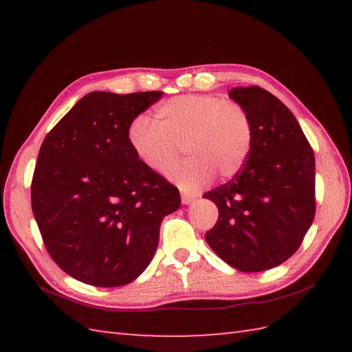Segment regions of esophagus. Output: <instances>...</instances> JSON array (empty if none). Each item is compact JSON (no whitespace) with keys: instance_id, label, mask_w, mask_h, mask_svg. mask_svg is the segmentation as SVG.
Segmentation results:
<instances>
[{"instance_id":"esophagus-1","label":"esophagus","mask_w":352,"mask_h":352,"mask_svg":"<svg viewBox=\"0 0 352 352\" xmlns=\"http://www.w3.org/2000/svg\"><path fill=\"white\" fill-rule=\"evenodd\" d=\"M193 199H195V197L193 195H189V193H182V203L184 204V206H188V204H190V203H193Z\"/></svg>"}]
</instances>
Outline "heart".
<instances>
[{
    "instance_id": "1",
    "label": "heart",
    "mask_w": 352,
    "mask_h": 352,
    "mask_svg": "<svg viewBox=\"0 0 352 352\" xmlns=\"http://www.w3.org/2000/svg\"><path fill=\"white\" fill-rule=\"evenodd\" d=\"M129 142L138 159L154 172H164L180 154L188 155L168 170L170 182L198 190L214 175L234 177L248 160L252 121L243 106L214 95H183L155 110V122L138 116Z\"/></svg>"
}]
</instances>
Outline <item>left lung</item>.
Masks as SVG:
<instances>
[{"label":"left lung","mask_w":352,"mask_h":352,"mask_svg":"<svg viewBox=\"0 0 352 352\" xmlns=\"http://www.w3.org/2000/svg\"><path fill=\"white\" fill-rule=\"evenodd\" d=\"M248 111L252 146L231 182L204 193L219 208L206 233L216 256L242 272H260L300 248L315 218V154L294 113L258 86L228 92Z\"/></svg>","instance_id":"1"}]
</instances>
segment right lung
<instances>
[{
    "mask_svg": "<svg viewBox=\"0 0 352 352\" xmlns=\"http://www.w3.org/2000/svg\"><path fill=\"white\" fill-rule=\"evenodd\" d=\"M163 92H91L41 146L33 214L52 260L98 287L129 284L151 263L164 216L180 192L146 168L129 142L130 124Z\"/></svg>",
    "mask_w": 352,
    "mask_h": 352,
    "instance_id": "add662e5",
    "label": "right lung"
}]
</instances>
